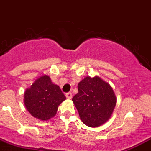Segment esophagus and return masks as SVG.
Listing matches in <instances>:
<instances>
[{
  "label": "esophagus",
  "mask_w": 151,
  "mask_h": 151,
  "mask_svg": "<svg viewBox=\"0 0 151 151\" xmlns=\"http://www.w3.org/2000/svg\"><path fill=\"white\" fill-rule=\"evenodd\" d=\"M65 95H66V97L68 99H71V98H72V93H71V92L66 93V94H65Z\"/></svg>",
  "instance_id": "obj_1"
}]
</instances>
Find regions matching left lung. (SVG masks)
<instances>
[{
	"instance_id": "8db88e82",
	"label": "left lung",
	"mask_w": 151,
	"mask_h": 151,
	"mask_svg": "<svg viewBox=\"0 0 151 151\" xmlns=\"http://www.w3.org/2000/svg\"><path fill=\"white\" fill-rule=\"evenodd\" d=\"M78 88L72 100L82 122L88 127H98L108 122L117 100L109 83L99 76H87L79 82Z\"/></svg>"
}]
</instances>
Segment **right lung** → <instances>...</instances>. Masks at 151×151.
<instances>
[{"label": "right lung", "instance_id": "right-lung-1", "mask_svg": "<svg viewBox=\"0 0 151 151\" xmlns=\"http://www.w3.org/2000/svg\"><path fill=\"white\" fill-rule=\"evenodd\" d=\"M65 99L60 86L54 84L46 75L36 79L30 88L25 90L24 95L27 110L33 117L41 121L54 117L59 105Z\"/></svg>", "mask_w": 151, "mask_h": 151}]
</instances>
